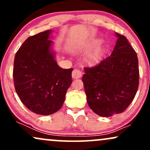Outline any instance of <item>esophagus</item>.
<instances>
[{
	"label": "esophagus",
	"instance_id": "esophagus-1",
	"mask_svg": "<svg viewBox=\"0 0 150 150\" xmlns=\"http://www.w3.org/2000/svg\"><path fill=\"white\" fill-rule=\"evenodd\" d=\"M82 72L81 71L80 69H77V68H75L73 70L72 72V77L74 79H77V78H80L82 76Z\"/></svg>",
	"mask_w": 150,
	"mask_h": 150
}]
</instances>
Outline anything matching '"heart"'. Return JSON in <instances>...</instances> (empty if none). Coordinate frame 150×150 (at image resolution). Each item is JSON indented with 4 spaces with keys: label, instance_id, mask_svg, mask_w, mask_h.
I'll return each instance as SVG.
<instances>
[{
    "label": "heart",
    "instance_id": "1",
    "mask_svg": "<svg viewBox=\"0 0 150 150\" xmlns=\"http://www.w3.org/2000/svg\"><path fill=\"white\" fill-rule=\"evenodd\" d=\"M96 41H91L86 43L85 44H82V45L78 46V47H77L76 50L78 51H86V50H88L92 47L93 45L96 44ZM98 55H99V50L95 49L94 51H92V52H90L88 55V59L92 60V59H95L97 58Z\"/></svg>",
    "mask_w": 150,
    "mask_h": 150
}]
</instances>
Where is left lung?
I'll return each instance as SVG.
<instances>
[{
	"instance_id": "left-lung-1",
	"label": "left lung",
	"mask_w": 150,
	"mask_h": 150,
	"mask_svg": "<svg viewBox=\"0 0 150 150\" xmlns=\"http://www.w3.org/2000/svg\"><path fill=\"white\" fill-rule=\"evenodd\" d=\"M116 35L118 39L111 54L84 68L82 76L87 104L103 117L123 112L135 98L139 85L137 53L126 37Z\"/></svg>"
}]
</instances>
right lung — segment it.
I'll return each mask as SVG.
<instances>
[{"label":"right lung","instance_id":"right-lung-1","mask_svg":"<svg viewBox=\"0 0 150 150\" xmlns=\"http://www.w3.org/2000/svg\"><path fill=\"white\" fill-rule=\"evenodd\" d=\"M51 32L46 30L27 38L15 54L13 68L15 89L22 104L44 116L62 107L73 70L63 69L55 61Z\"/></svg>","mask_w":150,"mask_h":150}]
</instances>
